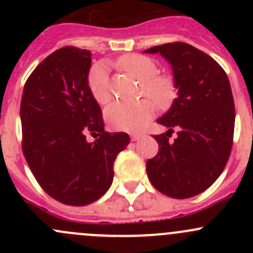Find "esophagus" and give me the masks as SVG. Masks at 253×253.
I'll use <instances>...</instances> for the list:
<instances>
[{"label":"esophagus","instance_id":"1","mask_svg":"<svg viewBox=\"0 0 253 253\" xmlns=\"http://www.w3.org/2000/svg\"><path fill=\"white\" fill-rule=\"evenodd\" d=\"M129 136H131L132 141H138V139L141 138L142 134H139V133H131V134H129Z\"/></svg>","mask_w":253,"mask_h":253}]
</instances>
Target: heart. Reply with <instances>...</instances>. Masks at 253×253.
Segmentation results:
<instances>
[{
  "instance_id": "b5f03b06",
  "label": "heart",
  "mask_w": 253,
  "mask_h": 253,
  "mask_svg": "<svg viewBox=\"0 0 253 253\" xmlns=\"http://www.w3.org/2000/svg\"><path fill=\"white\" fill-rule=\"evenodd\" d=\"M117 67L141 82V93L147 95L159 108H167L174 100L176 88L170 75H158V66L152 58L131 53L120 58ZM88 88L99 104H106L111 99L109 76L103 63L94 65L88 76ZM154 112V104L148 99L136 103L116 101L105 109L109 125L119 131H137L142 128Z\"/></svg>"
}]
</instances>
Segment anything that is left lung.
I'll return each mask as SVG.
<instances>
[{
	"mask_svg": "<svg viewBox=\"0 0 253 253\" xmlns=\"http://www.w3.org/2000/svg\"><path fill=\"white\" fill-rule=\"evenodd\" d=\"M159 52L171 65L177 98L158 124L167 133L153 136L159 152L147 160V175L159 192L190 198L211 187L231 153L235 105L230 82L214 58L186 42L144 50ZM178 137L169 138L173 131Z\"/></svg>",
	"mask_w": 253,
	"mask_h": 253,
	"instance_id": "8db88e82",
	"label": "left lung"
}]
</instances>
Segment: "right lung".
Instances as JSON below:
<instances>
[{"label":"right lung","mask_w":253,"mask_h":253,"mask_svg":"<svg viewBox=\"0 0 253 253\" xmlns=\"http://www.w3.org/2000/svg\"><path fill=\"white\" fill-rule=\"evenodd\" d=\"M91 52L66 46L48 55L25 82L20 103L23 154L42 190L67 206H86L112 183L114 162L128 145L125 132L104 131L88 88ZM86 131H98L89 143Z\"/></svg>","instance_id":"right-lung-1"}]
</instances>
